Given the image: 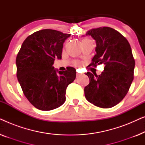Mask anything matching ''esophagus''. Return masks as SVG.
<instances>
[{"label":"esophagus","mask_w":145,"mask_h":145,"mask_svg":"<svg viewBox=\"0 0 145 145\" xmlns=\"http://www.w3.org/2000/svg\"><path fill=\"white\" fill-rule=\"evenodd\" d=\"M81 75H82V74H80V73H79L78 71H77V72H76V77L77 78H78V77H80Z\"/></svg>","instance_id":"esophagus-1"}]
</instances>
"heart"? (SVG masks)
<instances>
[{
	"label": "heart",
	"mask_w": 145,
	"mask_h": 145,
	"mask_svg": "<svg viewBox=\"0 0 145 145\" xmlns=\"http://www.w3.org/2000/svg\"><path fill=\"white\" fill-rule=\"evenodd\" d=\"M86 40H89V39H87V38H84V39H83L82 41H86Z\"/></svg>",
	"instance_id": "1"
}]
</instances>
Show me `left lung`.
Instances as JSON below:
<instances>
[{
    "mask_svg": "<svg viewBox=\"0 0 145 145\" xmlns=\"http://www.w3.org/2000/svg\"><path fill=\"white\" fill-rule=\"evenodd\" d=\"M86 35L96 43V54L90 66L105 67L100 75L86 73L90 83L84 88L85 97L94 106L112 108L124 98L133 80L135 63L131 48L125 37L112 27L94 28Z\"/></svg>",
    "mask_w": 145,
    "mask_h": 145,
    "instance_id": "left-lung-1",
    "label": "left lung"
}]
</instances>
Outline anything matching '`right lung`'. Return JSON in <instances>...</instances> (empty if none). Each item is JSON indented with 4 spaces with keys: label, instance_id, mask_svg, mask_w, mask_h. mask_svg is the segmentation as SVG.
Instances as JSON below:
<instances>
[{
    "label": "right lung",
    "instance_id": "add662e5",
    "mask_svg": "<svg viewBox=\"0 0 145 145\" xmlns=\"http://www.w3.org/2000/svg\"><path fill=\"white\" fill-rule=\"evenodd\" d=\"M71 34L54 29L35 31L24 41L16 57L18 80L24 94L35 108L49 111L66 100V89L76 78V69L59 71L53 66L61 59L63 43Z\"/></svg>",
    "mask_w": 145,
    "mask_h": 145
}]
</instances>
